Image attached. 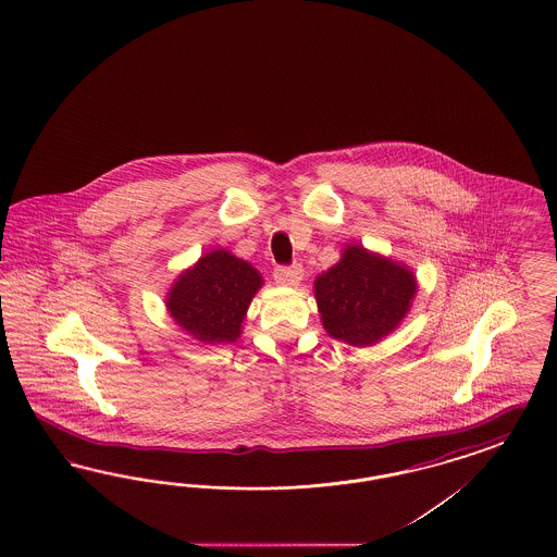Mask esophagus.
I'll return each instance as SVG.
<instances>
[{
	"label": "esophagus",
	"mask_w": 557,
	"mask_h": 557,
	"mask_svg": "<svg viewBox=\"0 0 557 557\" xmlns=\"http://www.w3.org/2000/svg\"><path fill=\"white\" fill-rule=\"evenodd\" d=\"M273 277L282 286H300L304 277L302 265L296 263V265H289V268H277V270L273 271Z\"/></svg>",
	"instance_id": "obj_1"
}]
</instances>
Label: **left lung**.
I'll use <instances>...</instances> for the list:
<instances>
[{
  "label": "left lung",
  "instance_id": "8db88e82",
  "mask_svg": "<svg viewBox=\"0 0 557 557\" xmlns=\"http://www.w3.org/2000/svg\"><path fill=\"white\" fill-rule=\"evenodd\" d=\"M414 294L412 271L361 245H347L341 261L314 282L324 331L354 347L389 335L408 314Z\"/></svg>",
  "mask_w": 557,
  "mask_h": 557
}]
</instances>
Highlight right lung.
Listing matches in <instances>:
<instances>
[{"mask_svg": "<svg viewBox=\"0 0 557 557\" xmlns=\"http://www.w3.org/2000/svg\"><path fill=\"white\" fill-rule=\"evenodd\" d=\"M261 273L226 249H214L184 271L168 294V310L186 333L202 343H235Z\"/></svg>", "mask_w": 557, "mask_h": 557, "instance_id": "right-lung-1", "label": "right lung"}]
</instances>
